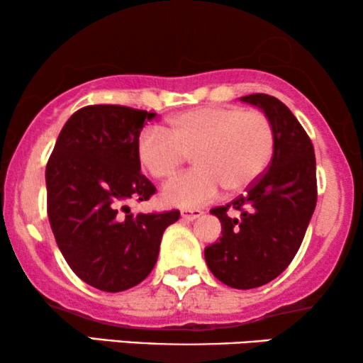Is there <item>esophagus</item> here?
Here are the masks:
<instances>
[{
	"mask_svg": "<svg viewBox=\"0 0 363 363\" xmlns=\"http://www.w3.org/2000/svg\"><path fill=\"white\" fill-rule=\"evenodd\" d=\"M201 215H203L201 210H183L182 211V218H183V220H186V221L196 220V218H200Z\"/></svg>",
	"mask_w": 363,
	"mask_h": 363,
	"instance_id": "34e87169",
	"label": "esophagus"
}]
</instances>
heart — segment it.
Instances as JSON below:
<instances>
[{
	"mask_svg": "<svg viewBox=\"0 0 363 363\" xmlns=\"http://www.w3.org/2000/svg\"><path fill=\"white\" fill-rule=\"evenodd\" d=\"M269 118L238 106H208L168 121V130L147 127L137 142L140 167L153 178L175 173L193 153L195 168L163 186L168 206L195 208L215 200L223 186L246 190L259 180L274 155Z\"/></svg>",
	"mask_w": 363,
	"mask_h": 363,
	"instance_id": "b5f03b06",
	"label": "heart"
}]
</instances>
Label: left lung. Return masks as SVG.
<instances>
[{
	"mask_svg": "<svg viewBox=\"0 0 363 363\" xmlns=\"http://www.w3.org/2000/svg\"><path fill=\"white\" fill-rule=\"evenodd\" d=\"M241 101L261 108L271 121L274 155L245 195L213 208L221 238L205 247V259L223 284L255 289L276 279L299 251L317 203L315 155L309 135L279 99L251 94ZM230 209L240 216L231 217Z\"/></svg>",
	"mask_w": 363,
	"mask_h": 363,
	"instance_id": "left-lung-1",
	"label": "left lung"
}]
</instances>
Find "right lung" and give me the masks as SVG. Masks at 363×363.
Returning <instances> with one entry per match:
<instances>
[{
    "label": "right lung",
    "instance_id": "1",
    "mask_svg": "<svg viewBox=\"0 0 363 363\" xmlns=\"http://www.w3.org/2000/svg\"><path fill=\"white\" fill-rule=\"evenodd\" d=\"M155 112L87 106L59 133L46 167L48 216L71 269L89 286L121 292L155 266L163 231L180 211L133 215L155 186L140 173L137 142Z\"/></svg>",
    "mask_w": 363,
    "mask_h": 363
}]
</instances>
